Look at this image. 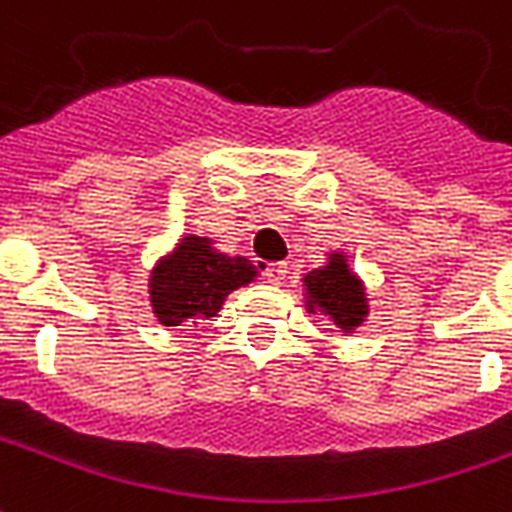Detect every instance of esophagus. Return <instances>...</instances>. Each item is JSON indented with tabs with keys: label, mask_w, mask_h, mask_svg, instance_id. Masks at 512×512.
<instances>
[{
	"label": "esophagus",
	"mask_w": 512,
	"mask_h": 512,
	"mask_svg": "<svg viewBox=\"0 0 512 512\" xmlns=\"http://www.w3.org/2000/svg\"><path fill=\"white\" fill-rule=\"evenodd\" d=\"M266 279L271 282V285H282L287 276V263H279V260H274V263H266Z\"/></svg>",
	"instance_id": "34e87169"
}]
</instances>
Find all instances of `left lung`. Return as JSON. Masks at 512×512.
I'll return each instance as SVG.
<instances>
[{
    "mask_svg": "<svg viewBox=\"0 0 512 512\" xmlns=\"http://www.w3.org/2000/svg\"><path fill=\"white\" fill-rule=\"evenodd\" d=\"M306 306L309 312H323L333 320L336 328L352 333L366 320L369 306L358 276L352 274L347 260L339 252L328 257V266L314 268L304 276Z\"/></svg>",
    "mask_w": 512,
    "mask_h": 512,
    "instance_id": "left-lung-1",
    "label": "left lung"
}]
</instances>
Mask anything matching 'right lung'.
Returning a JSON list of instances; mask_svg holds the SVG:
<instances>
[{
    "label": "right lung",
    "mask_w": 512,
    "mask_h": 512,
    "mask_svg": "<svg viewBox=\"0 0 512 512\" xmlns=\"http://www.w3.org/2000/svg\"><path fill=\"white\" fill-rule=\"evenodd\" d=\"M255 276L257 268L246 257L222 255L211 246V238L184 236L151 274V309L162 325L214 317L227 295Z\"/></svg>",
    "instance_id": "add662e5"
}]
</instances>
